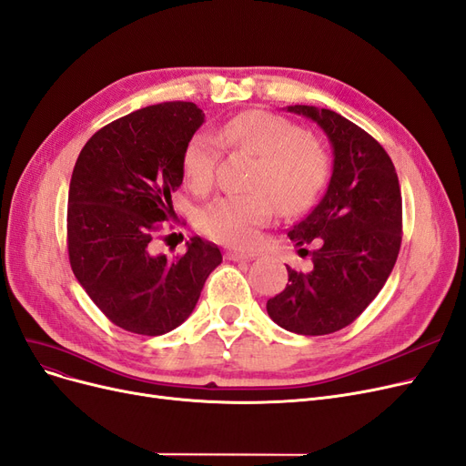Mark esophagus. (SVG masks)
<instances>
[{
	"instance_id": "esophagus-1",
	"label": "esophagus",
	"mask_w": 466,
	"mask_h": 466,
	"mask_svg": "<svg viewBox=\"0 0 466 466\" xmlns=\"http://www.w3.org/2000/svg\"><path fill=\"white\" fill-rule=\"evenodd\" d=\"M228 258L229 260H250V258H254V254L240 252V250H229L228 252Z\"/></svg>"
}]
</instances>
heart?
Segmentation results:
<instances>
[{
    "label": "heart",
    "instance_id": "b5f03b06",
    "mask_svg": "<svg viewBox=\"0 0 466 466\" xmlns=\"http://www.w3.org/2000/svg\"><path fill=\"white\" fill-rule=\"evenodd\" d=\"M219 142L258 157L247 195H223L206 204L198 228L208 237L233 247H252L260 229L276 216H297L322 195L331 173V157L316 137L300 125L269 111H243L221 125ZM219 142L197 133L183 148L181 171L187 185L202 195L214 183Z\"/></svg>",
    "mask_w": 466,
    "mask_h": 466
}]
</instances>
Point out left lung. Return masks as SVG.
Returning a JSON list of instances; mask_svg holds the SVG:
<instances>
[{
	"instance_id": "8db88e82",
	"label": "left lung",
	"mask_w": 466,
	"mask_h": 466,
	"mask_svg": "<svg viewBox=\"0 0 466 466\" xmlns=\"http://www.w3.org/2000/svg\"><path fill=\"white\" fill-rule=\"evenodd\" d=\"M287 109L322 127L333 173L324 198L287 233L312 264L287 266L289 283L266 309L287 331L328 335L355 322L386 285L403 238V202L395 166L374 137L331 109Z\"/></svg>"
}]
</instances>
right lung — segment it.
<instances>
[{"mask_svg": "<svg viewBox=\"0 0 466 466\" xmlns=\"http://www.w3.org/2000/svg\"><path fill=\"white\" fill-rule=\"evenodd\" d=\"M202 123L192 102L148 106L96 131L76 157L67 206L71 269L125 331L164 335L181 326L221 264L219 248L200 237L173 258L152 243L173 214L183 148Z\"/></svg>", "mask_w": 466, "mask_h": 466, "instance_id": "right-lung-1", "label": "right lung"}]
</instances>
